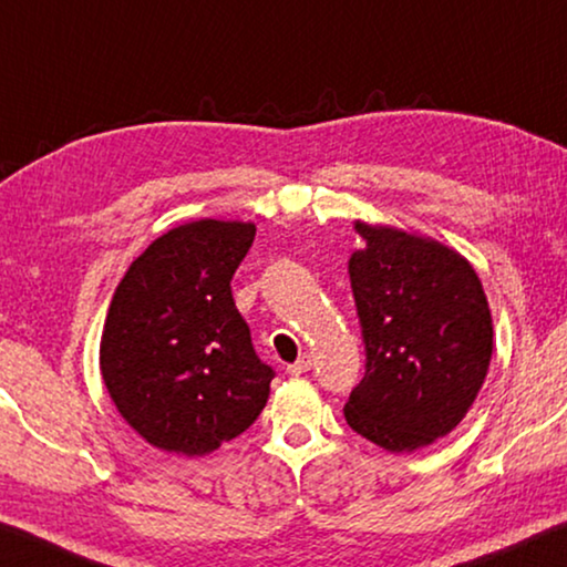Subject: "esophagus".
Wrapping results in <instances>:
<instances>
[{
    "mask_svg": "<svg viewBox=\"0 0 567 567\" xmlns=\"http://www.w3.org/2000/svg\"><path fill=\"white\" fill-rule=\"evenodd\" d=\"M311 370V357L309 354H301L299 360H296L293 364H289V368H286V372L289 374H303V372H309Z\"/></svg>",
    "mask_w": 567,
    "mask_h": 567,
    "instance_id": "obj_1",
    "label": "esophagus"
}]
</instances>
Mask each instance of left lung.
<instances>
[{"instance_id":"8db88e82","label":"left lung","mask_w":567,"mask_h":567,"mask_svg":"<svg viewBox=\"0 0 567 567\" xmlns=\"http://www.w3.org/2000/svg\"><path fill=\"white\" fill-rule=\"evenodd\" d=\"M347 264L368 370L344 405L350 429L413 454L464 421L489 372L494 329L474 266L446 243L354 220Z\"/></svg>"}]
</instances>
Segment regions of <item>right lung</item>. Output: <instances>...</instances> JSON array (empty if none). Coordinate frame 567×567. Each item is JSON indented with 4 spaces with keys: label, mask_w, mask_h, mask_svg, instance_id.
<instances>
[{
    "label": "right lung",
    "mask_w": 567,
    "mask_h": 567,
    "mask_svg": "<svg viewBox=\"0 0 567 567\" xmlns=\"http://www.w3.org/2000/svg\"><path fill=\"white\" fill-rule=\"evenodd\" d=\"M256 225L193 220L138 256L103 321L99 364L118 415L154 449L207 456L254 425L274 372L250 344L230 278Z\"/></svg>",
    "instance_id": "1"
}]
</instances>
